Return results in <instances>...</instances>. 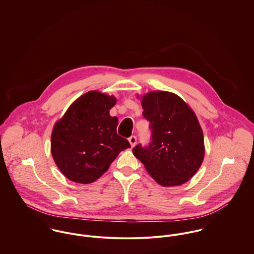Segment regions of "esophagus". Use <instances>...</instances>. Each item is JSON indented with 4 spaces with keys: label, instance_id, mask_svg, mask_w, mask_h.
Here are the masks:
<instances>
[{
    "label": "esophagus",
    "instance_id": "obj_1",
    "mask_svg": "<svg viewBox=\"0 0 254 254\" xmlns=\"http://www.w3.org/2000/svg\"><path fill=\"white\" fill-rule=\"evenodd\" d=\"M128 141H129L130 146H131V147H134L135 144H136V137H135V136H130V137L128 138Z\"/></svg>",
    "mask_w": 254,
    "mask_h": 254
}]
</instances>
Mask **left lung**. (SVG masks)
<instances>
[{
	"mask_svg": "<svg viewBox=\"0 0 254 254\" xmlns=\"http://www.w3.org/2000/svg\"><path fill=\"white\" fill-rule=\"evenodd\" d=\"M142 115L150 122L152 142L137 145L133 155L161 186L173 187L190 180L204 158L203 133L193 109L177 94L153 90L137 95Z\"/></svg>",
	"mask_w": 254,
	"mask_h": 254,
	"instance_id": "8db88e82",
	"label": "left lung"
}]
</instances>
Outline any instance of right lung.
Instances as JSON below:
<instances>
[{
    "label": "right lung",
    "instance_id": "add662e5",
    "mask_svg": "<svg viewBox=\"0 0 254 254\" xmlns=\"http://www.w3.org/2000/svg\"><path fill=\"white\" fill-rule=\"evenodd\" d=\"M114 95L90 90L77 98L54 126L51 151L69 180L89 184L102 176L118 155L130 148L117 134L119 119L110 116Z\"/></svg>",
    "mask_w": 254,
    "mask_h": 254
}]
</instances>
